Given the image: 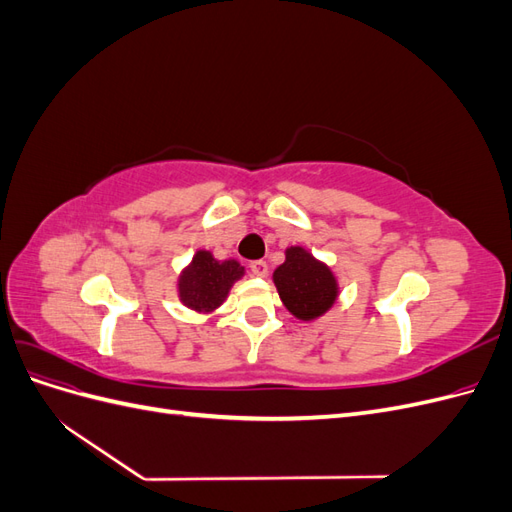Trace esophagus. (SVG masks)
I'll return each instance as SVG.
<instances>
[{"mask_svg":"<svg viewBox=\"0 0 512 512\" xmlns=\"http://www.w3.org/2000/svg\"><path fill=\"white\" fill-rule=\"evenodd\" d=\"M250 269H252V273L256 275V277H265L267 273H269V265L265 260H254L252 265H250Z\"/></svg>","mask_w":512,"mask_h":512,"instance_id":"obj_1","label":"esophagus"}]
</instances>
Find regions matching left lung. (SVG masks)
Returning a JSON list of instances; mask_svg holds the SVG:
<instances>
[{
  "label": "left lung",
  "mask_w": 512,
  "mask_h": 512,
  "mask_svg": "<svg viewBox=\"0 0 512 512\" xmlns=\"http://www.w3.org/2000/svg\"><path fill=\"white\" fill-rule=\"evenodd\" d=\"M284 254L286 260L273 271L277 294L297 320H318L339 299L337 275L303 245H290Z\"/></svg>",
  "instance_id": "obj_1"
}]
</instances>
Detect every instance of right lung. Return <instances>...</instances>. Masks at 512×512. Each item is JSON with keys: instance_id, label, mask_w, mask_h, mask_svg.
<instances>
[{"instance_id": "add662e5", "label": "right lung", "mask_w": 512, "mask_h": 512, "mask_svg": "<svg viewBox=\"0 0 512 512\" xmlns=\"http://www.w3.org/2000/svg\"><path fill=\"white\" fill-rule=\"evenodd\" d=\"M245 275L237 258H215L209 250H196L177 277L179 301L196 314H213Z\"/></svg>"}]
</instances>
